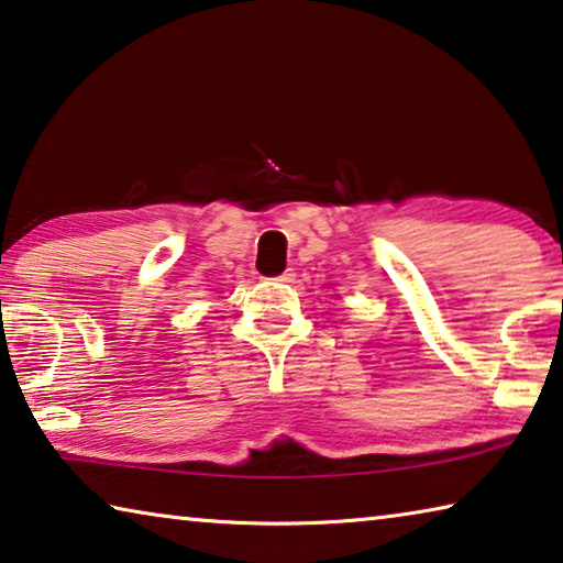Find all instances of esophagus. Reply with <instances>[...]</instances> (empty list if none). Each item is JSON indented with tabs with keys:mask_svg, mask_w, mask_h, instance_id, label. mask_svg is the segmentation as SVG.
<instances>
[{
	"mask_svg": "<svg viewBox=\"0 0 563 563\" xmlns=\"http://www.w3.org/2000/svg\"><path fill=\"white\" fill-rule=\"evenodd\" d=\"M295 278V273L288 268V271H283L280 275H278V278H273V280H278V283H290Z\"/></svg>",
	"mask_w": 563,
	"mask_h": 563,
	"instance_id": "obj_1",
	"label": "esophagus"
}]
</instances>
